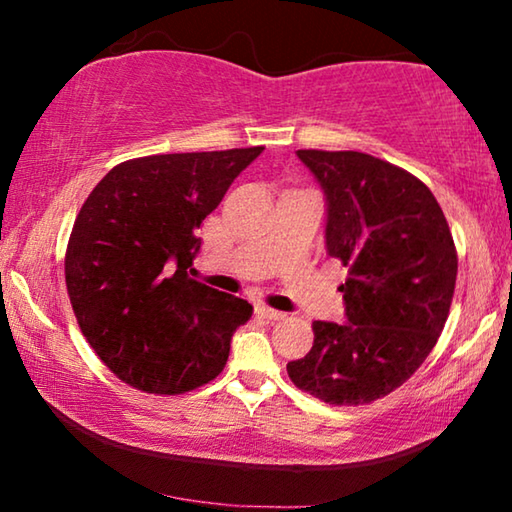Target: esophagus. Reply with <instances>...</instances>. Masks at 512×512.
I'll use <instances>...</instances> for the list:
<instances>
[{"instance_id":"1","label":"esophagus","mask_w":512,"mask_h":512,"mask_svg":"<svg viewBox=\"0 0 512 512\" xmlns=\"http://www.w3.org/2000/svg\"><path fill=\"white\" fill-rule=\"evenodd\" d=\"M257 314L262 316V318H266V320H282L284 316H287V314H282V311L271 309V307H266V305H257Z\"/></svg>"}]
</instances>
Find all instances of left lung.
<instances>
[{"mask_svg": "<svg viewBox=\"0 0 512 512\" xmlns=\"http://www.w3.org/2000/svg\"><path fill=\"white\" fill-rule=\"evenodd\" d=\"M327 198L329 257L348 266V323L314 320L307 357L287 363L300 391L334 406L370 404L409 379L452 307L458 257L431 189L359 151L300 149Z\"/></svg>", "mask_w": 512, "mask_h": 512, "instance_id": "obj_1", "label": "left lung"}]
</instances>
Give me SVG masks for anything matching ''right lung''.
<instances>
[{
  "instance_id": "add662e5",
  "label": "right lung",
  "mask_w": 512,
  "mask_h": 512,
  "mask_svg": "<svg viewBox=\"0 0 512 512\" xmlns=\"http://www.w3.org/2000/svg\"><path fill=\"white\" fill-rule=\"evenodd\" d=\"M264 146L126 160L92 189L65 253L69 302L97 357L144 393L180 395L225 368L253 305L192 280L196 230Z\"/></svg>"
}]
</instances>
